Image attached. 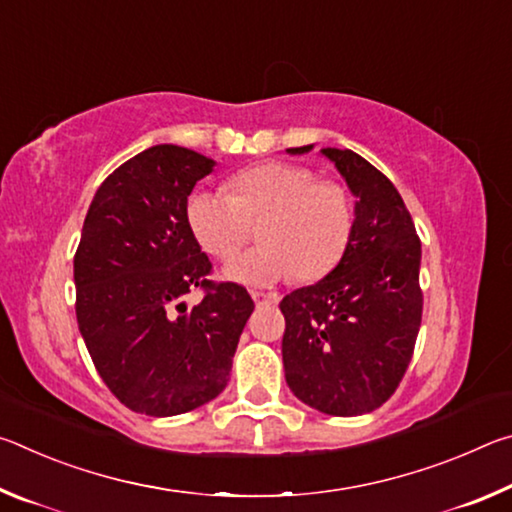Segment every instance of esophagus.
<instances>
[{
  "label": "esophagus",
  "instance_id": "obj_1",
  "mask_svg": "<svg viewBox=\"0 0 512 512\" xmlns=\"http://www.w3.org/2000/svg\"><path fill=\"white\" fill-rule=\"evenodd\" d=\"M250 296H253L255 305H273V302H277V293L271 291H250Z\"/></svg>",
  "mask_w": 512,
  "mask_h": 512
}]
</instances>
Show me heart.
Segmentation results:
<instances>
[{
	"instance_id": "heart-1",
	"label": "heart",
	"mask_w": 512,
	"mask_h": 512,
	"mask_svg": "<svg viewBox=\"0 0 512 512\" xmlns=\"http://www.w3.org/2000/svg\"><path fill=\"white\" fill-rule=\"evenodd\" d=\"M266 245L225 266V277L266 287L287 280H320L341 262L352 235V201L345 187L318 180L293 162H264L241 171L235 194L201 189L189 196L187 221L198 244L216 259H230L249 238L250 218H263Z\"/></svg>"
}]
</instances>
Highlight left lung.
<instances>
[{"instance_id":"1","label":"left lung","mask_w":512,"mask_h":512,"mask_svg":"<svg viewBox=\"0 0 512 512\" xmlns=\"http://www.w3.org/2000/svg\"><path fill=\"white\" fill-rule=\"evenodd\" d=\"M314 144L287 149L302 155ZM350 187L354 223L341 262L280 302L284 377L327 415L379 409L400 386L422 320L420 239L400 192L350 149H320Z\"/></svg>"}]
</instances>
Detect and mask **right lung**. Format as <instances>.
<instances>
[{
  "label": "right lung",
  "instance_id": "add662e5",
  "mask_svg": "<svg viewBox=\"0 0 512 512\" xmlns=\"http://www.w3.org/2000/svg\"><path fill=\"white\" fill-rule=\"evenodd\" d=\"M214 160L176 144L151 146L103 180L74 255L76 320L117 400L169 418L228 386L253 298L207 280L210 259L187 221V196ZM201 286L204 300L184 296Z\"/></svg>",
  "mask_w": 512,
  "mask_h": 512
}]
</instances>
